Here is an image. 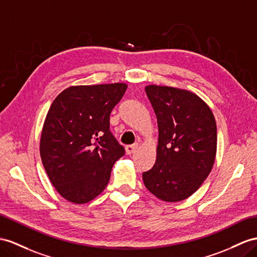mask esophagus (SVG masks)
<instances>
[{"label":"esophagus","instance_id":"obj_1","mask_svg":"<svg viewBox=\"0 0 257 257\" xmlns=\"http://www.w3.org/2000/svg\"><path fill=\"white\" fill-rule=\"evenodd\" d=\"M138 149V143H135V144H130V146H127L126 147V153L128 155L133 154L136 152V150Z\"/></svg>","mask_w":257,"mask_h":257}]
</instances>
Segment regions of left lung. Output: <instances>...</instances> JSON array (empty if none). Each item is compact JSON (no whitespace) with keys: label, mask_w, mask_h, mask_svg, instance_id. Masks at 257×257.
Segmentation results:
<instances>
[{"label":"left lung","mask_w":257,"mask_h":257,"mask_svg":"<svg viewBox=\"0 0 257 257\" xmlns=\"http://www.w3.org/2000/svg\"><path fill=\"white\" fill-rule=\"evenodd\" d=\"M159 126V146L152 169L143 173L144 186L159 199L179 202L192 195L213 168L217 127L212 110L192 92L148 85Z\"/></svg>","instance_id":"obj_1"}]
</instances>
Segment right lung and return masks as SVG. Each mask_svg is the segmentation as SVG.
<instances>
[{
  "mask_svg": "<svg viewBox=\"0 0 257 257\" xmlns=\"http://www.w3.org/2000/svg\"><path fill=\"white\" fill-rule=\"evenodd\" d=\"M127 84L76 85L52 103L43 124L40 155L52 185L64 199L88 203L100 194L111 167L124 154L109 130V115Z\"/></svg>",
  "mask_w": 257,
  "mask_h": 257,
  "instance_id": "1",
  "label": "right lung"
}]
</instances>
